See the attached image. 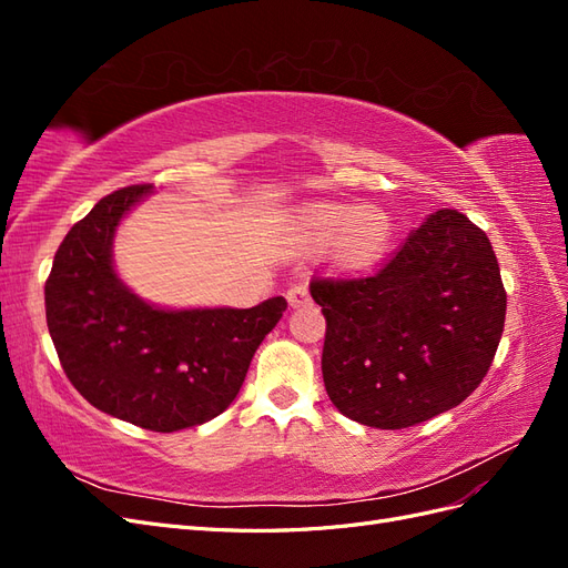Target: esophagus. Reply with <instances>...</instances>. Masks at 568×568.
<instances>
[{
    "label": "esophagus",
    "mask_w": 568,
    "mask_h": 568,
    "mask_svg": "<svg viewBox=\"0 0 568 568\" xmlns=\"http://www.w3.org/2000/svg\"><path fill=\"white\" fill-rule=\"evenodd\" d=\"M286 298L291 307H301L305 303H311V291H307V282H298L286 291Z\"/></svg>",
    "instance_id": "34e87169"
}]
</instances>
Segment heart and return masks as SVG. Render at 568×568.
<instances>
[{
  "mask_svg": "<svg viewBox=\"0 0 568 568\" xmlns=\"http://www.w3.org/2000/svg\"><path fill=\"white\" fill-rule=\"evenodd\" d=\"M305 225L320 244L335 239L334 255L346 267H365L379 261L393 234L390 217L372 205H317L307 213Z\"/></svg>",
  "mask_w": 568,
  "mask_h": 568,
  "instance_id": "obj_1",
  "label": "heart"
}]
</instances>
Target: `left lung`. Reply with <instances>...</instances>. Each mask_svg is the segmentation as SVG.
<instances>
[{
    "label": "left lung",
    "mask_w": 568,
    "mask_h": 568,
    "mask_svg": "<svg viewBox=\"0 0 568 568\" xmlns=\"http://www.w3.org/2000/svg\"><path fill=\"white\" fill-rule=\"evenodd\" d=\"M326 320L322 376L341 415L407 428L457 407L484 382L507 294L484 230L443 209L363 280H313Z\"/></svg>",
    "instance_id": "left-lung-1"
}]
</instances>
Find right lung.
Wrapping results in <instances>:
<instances>
[{
	"mask_svg": "<svg viewBox=\"0 0 568 568\" xmlns=\"http://www.w3.org/2000/svg\"><path fill=\"white\" fill-rule=\"evenodd\" d=\"M153 184L101 199L61 242L44 284L47 326L84 400L149 432H180L225 412L286 301L168 307L142 301L113 267L115 230Z\"/></svg>",
	"mask_w": 568,
	"mask_h": 568,
	"instance_id": "1",
	"label": "right lung"
}]
</instances>
